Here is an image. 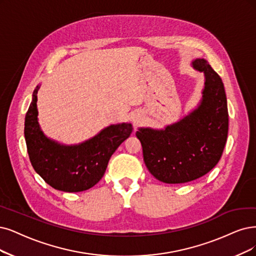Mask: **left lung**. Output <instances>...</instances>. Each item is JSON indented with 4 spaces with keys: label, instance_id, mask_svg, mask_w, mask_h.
Wrapping results in <instances>:
<instances>
[{
    "label": "left lung",
    "instance_id": "obj_1",
    "mask_svg": "<svg viewBox=\"0 0 256 256\" xmlns=\"http://www.w3.org/2000/svg\"><path fill=\"white\" fill-rule=\"evenodd\" d=\"M192 65L206 77L198 108L166 130L140 128L136 133L150 173L166 184H184L209 173L220 162L228 137L229 114L222 78L204 59Z\"/></svg>",
    "mask_w": 256,
    "mask_h": 256
}]
</instances>
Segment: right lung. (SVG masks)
Segmentation results:
<instances>
[{"mask_svg": "<svg viewBox=\"0 0 256 256\" xmlns=\"http://www.w3.org/2000/svg\"><path fill=\"white\" fill-rule=\"evenodd\" d=\"M25 116V140L34 171L56 190H88L103 177L108 160L133 132L130 123L110 126L78 146H62L47 138L39 126L36 92Z\"/></svg>", "mask_w": 256, "mask_h": 256, "instance_id": "1", "label": "right lung"}]
</instances>
